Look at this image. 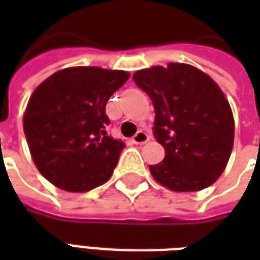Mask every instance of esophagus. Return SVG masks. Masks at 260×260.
Masks as SVG:
<instances>
[{
	"label": "esophagus",
	"instance_id": "1",
	"mask_svg": "<svg viewBox=\"0 0 260 260\" xmlns=\"http://www.w3.org/2000/svg\"><path fill=\"white\" fill-rule=\"evenodd\" d=\"M132 142L135 145H145L146 142H149V135H147L146 132H143V131H138L135 136L132 138Z\"/></svg>",
	"mask_w": 260,
	"mask_h": 260
}]
</instances>
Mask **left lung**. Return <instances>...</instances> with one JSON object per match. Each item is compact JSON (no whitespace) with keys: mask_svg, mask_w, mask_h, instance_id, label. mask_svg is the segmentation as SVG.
Segmentation results:
<instances>
[{"mask_svg":"<svg viewBox=\"0 0 260 260\" xmlns=\"http://www.w3.org/2000/svg\"><path fill=\"white\" fill-rule=\"evenodd\" d=\"M132 78L152 100L153 135L166 150L163 161L150 166L153 178L175 192L216 182L234 145V118L217 83L201 69L174 62Z\"/></svg>","mask_w":260,"mask_h":260,"instance_id":"8db88e82","label":"left lung"}]
</instances>
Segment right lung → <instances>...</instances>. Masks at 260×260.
Wrapping results in <instances>:
<instances>
[{"mask_svg": "<svg viewBox=\"0 0 260 260\" xmlns=\"http://www.w3.org/2000/svg\"><path fill=\"white\" fill-rule=\"evenodd\" d=\"M128 78L125 71L75 67L37 86L23 131L46 180L68 192H87L110 180L125 145L107 135L106 104Z\"/></svg>", "mask_w": 260, "mask_h": 260, "instance_id": "right-lung-1", "label": "right lung"}]
</instances>
